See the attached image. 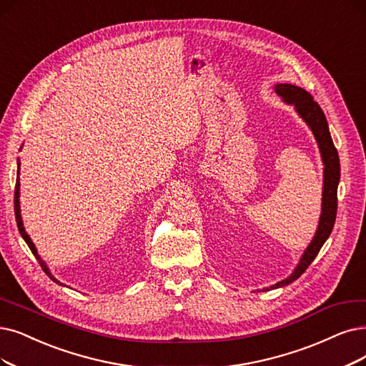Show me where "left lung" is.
Returning <instances> with one entry per match:
<instances>
[{"label":"left lung","instance_id":"left-lung-1","mask_svg":"<svg viewBox=\"0 0 366 366\" xmlns=\"http://www.w3.org/2000/svg\"><path fill=\"white\" fill-rule=\"evenodd\" d=\"M273 89H274V93L280 96L287 105L295 107L296 112L306 123V126L311 129V132L317 141L321 160H323V165H325L323 194H321L323 197H321V213H320L317 231L314 234L311 243L302 254L296 269L293 270V273L288 274L285 280L276 282L270 287L262 288V291L281 288L291 282H295L314 261V258L321 249V246H323L325 242L329 239L335 225L336 209H338V183L341 177L340 156L333 145L326 115L323 111H321L320 105L314 100V97L306 90L293 84H276Z\"/></svg>","mask_w":366,"mask_h":366}]
</instances>
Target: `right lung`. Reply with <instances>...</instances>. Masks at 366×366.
Masks as SVG:
<instances>
[{
  "instance_id": "obj_1",
  "label": "right lung",
  "mask_w": 366,
  "mask_h": 366,
  "mask_svg": "<svg viewBox=\"0 0 366 366\" xmlns=\"http://www.w3.org/2000/svg\"><path fill=\"white\" fill-rule=\"evenodd\" d=\"M22 149V147H21ZM19 169H21V159L18 157V177H16V189H14V214H16V224H18V228H19V232H21V236H22V239L25 240V243L28 244V247H30L31 249V252L34 254V257L37 258V261H39V264L41 266V269L45 270V273L51 277V280L54 281V282H56V284H60V285H63L60 281L56 280V277H54V274L51 273V270H49V267L46 266V262L41 259V257L39 255V252H37V249H36V246H34V243H33V240L30 239V236H28L26 234V231H25V227H24V222H22V216H21V204H19V195H21V183H19Z\"/></svg>"
}]
</instances>
